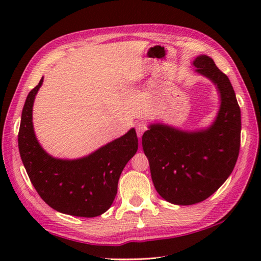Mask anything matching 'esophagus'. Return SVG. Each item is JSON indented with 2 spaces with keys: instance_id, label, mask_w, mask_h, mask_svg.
<instances>
[{
  "instance_id": "1",
  "label": "esophagus",
  "mask_w": 261,
  "mask_h": 261,
  "mask_svg": "<svg viewBox=\"0 0 261 261\" xmlns=\"http://www.w3.org/2000/svg\"><path fill=\"white\" fill-rule=\"evenodd\" d=\"M136 130H137V135L139 138H141V136L143 135V132L147 130V125L142 122H139V123L136 124Z\"/></svg>"
}]
</instances>
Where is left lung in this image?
<instances>
[{"instance_id": "left-lung-1", "label": "left lung", "mask_w": 261, "mask_h": 261, "mask_svg": "<svg viewBox=\"0 0 261 261\" xmlns=\"http://www.w3.org/2000/svg\"><path fill=\"white\" fill-rule=\"evenodd\" d=\"M193 64L220 92L221 107L213 124L196 132L151 124L142 136L154 188L177 205L203 202L218 191L233 170L240 150V107L228 76L207 56Z\"/></svg>"}]
</instances>
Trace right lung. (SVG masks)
I'll return each mask as SVG.
<instances>
[{
    "label": "right lung",
    "mask_w": 261,
    "mask_h": 261,
    "mask_svg": "<svg viewBox=\"0 0 261 261\" xmlns=\"http://www.w3.org/2000/svg\"><path fill=\"white\" fill-rule=\"evenodd\" d=\"M42 84L28 94L18 135L19 151L27 174L40 197L60 213L95 218L112 205L122 170L138 150L135 129L99 148L90 156L56 159L37 141L32 125V107Z\"/></svg>",
    "instance_id": "add662e5"
}]
</instances>
